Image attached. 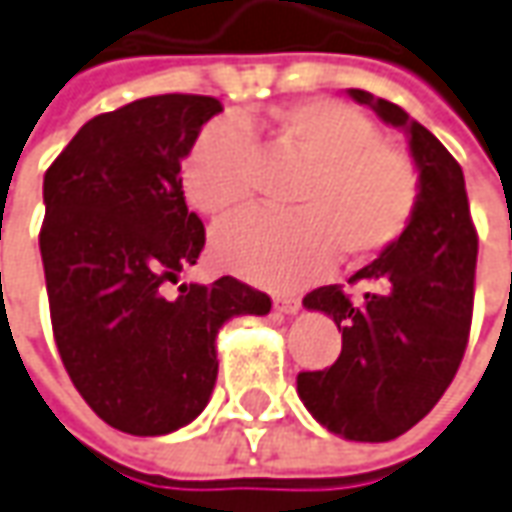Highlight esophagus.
Listing matches in <instances>:
<instances>
[{
	"label": "esophagus",
	"instance_id": "34e87169",
	"mask_svg": "<svg viewBox=\"0 0 512 512\" xmlns=\"http://www.w3.org/2000/svg\"><path fill=\"white\" fill-rule=\"evenodd\" d=\"M274 308L277 311H283V314H297L302 308L300 297H288V294H277L274 297Z\"/></svg>",
	"mask_w": 512,
	"mask_h": 512
}]
</instances>
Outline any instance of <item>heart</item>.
<instances>
[{
    "label": "heart",
    "mask_w": 512,
    "mask_h": 512,
    "mask_svg": "<svg viewBox=\"0 0 512 512\" xmlns=\"http://www.w3.org/2000/svg\"><path fill=\"white\" fill-rule=\"evenodd\" d=\"M305 162L291 204L300 212H246L218 227L215 260L269 288L308 283L342 252L347 263L381 255L403 235L420 198V176L409 154L381 142L370 117L336 100H302L269 120H212L182 162L187 201L210 218L241 210L252 196L255 142Z\"/></svg>",
    "instance_id": "obj_1"
}]
</instances>
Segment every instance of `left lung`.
Segmentation results:
<instances>
[{
  "mask_svg": "<svg viewBox=\"0 0 512 512\" xmlns=\"http://www.w3.org/2000/svg\"><path fill=\"white\" fill-rule=\"evenodd\" d=\"M347 95L406 131L420 198L401 238L350 277L370 285L361 300L339 285H322L302 300L336 322L342 353L325 370L297 375V392L333 434L387 443L429 415L460 370L479 241L465 176L446 145L384 97L364 89Z\"/></svg>",
  "mask_w": 512,
  "mask_h": 512,
  "instance_id": "8db88e82",
  "label": "left lung"
}]
</instances>
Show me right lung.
<instances>
[{
    "label": "right lung",
    "instance_id": "add662e5",
    "mask_svg": "<svg viewBox=\"0 0 512 512\" xmlns=\"http://www.w3.org/2000/svg\"><path fill=\"white\" fill-rule=\"evenodd\" d=\"M218 111L215 97H142L92 117L44 173L38 246L55 344L83 401L125 434L196 420L218 378V330L271 311L269 294L235 277L168 297L204 249L179 173Z\"/></svg>",
    "mask_w": 512,
    "mask_h": 512
}]
</instances>
